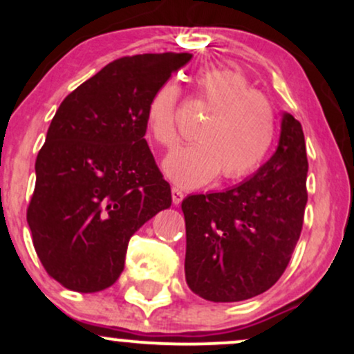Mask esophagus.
I'll list each match as a JSON object with an SVG mask.
<instances>
[{
    "mask_svg": "<svg viewBox=\"0 0 354 354\" xmlns=\"http://www.w3.org/2000/svg\"><path fill=\"white\" fill-rule=\"evenodd\" d=\"M171 198H173V205H180V203L183 201V198H185V193H183L180 188H176V186H173Z\"/></svg>",
    "mask_w": 354,
    "mask_h": 354,
    "instance_id": "esophagus-1",
    "label": "esophagus"
}]
</instances>
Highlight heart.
Returning a JSON list of instances; mask_svg holds the SVG:
<instances>
[{
    "label": "heart",
    "mask_w": 354,
    "mask_h": 354,
    "mask_svg": "<svg viewBox=\"0 0 354 354\" xmlns=\"http://www.w3.org/2000/svg\"><path fill=\"white\" fill-rule=\"evenodd\" d=\"M196 95L209 116L196 131V143L180 146L165 160L166 176L194 188L221 173L223 180L250 176L270 154L276 138V115L266 96L241 73L208 68L194 76ZM180 86L173 81L154 91L146 108L148 135L165 148L178 141L176 108Z\"/></svg>",
    "instance_id": "obj_1"
}]
</instances>
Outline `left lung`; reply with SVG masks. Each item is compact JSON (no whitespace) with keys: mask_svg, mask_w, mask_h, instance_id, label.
Returning a JSON list of instances; mask_svg holds the SVG:
<instances>
[{"mask_svg":"<svg viewBox=\"0 0 354 354\" xmlns=\"http://www.w3.org/2000/svg\"><path fill=\"white\" fill-rule=\"evenodd\" d=\"M306 174L301 123L283 113L278 148L253 176L183 200L185 274L193 293L214 303L243 301L281 278L301 234Z\"/></svg>","mask_w":354,"mask_h":354,"instance_id":"8db88e82","label":"left lung"}]
</instances>
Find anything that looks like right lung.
<instances>
[{
  "instance_id": "right-lung-1",
  "label": "right lung",
  "mask_w": 354,
  "mask_h": 354,
  "mask_svg": "<svg viewBox=\"0 0 354 354\" xmlns=\"http://www.w3.org/2000/svg\"><path fill=\"white\" fill-rule=\"evenodd\" d=\"M189 53L124 56L70 93L36 158L28 206L46 273L78 293L106 290L129 238L171 206V188L146 143V108Z\"/></svg>"
}]
</instances>
